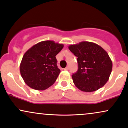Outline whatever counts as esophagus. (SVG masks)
<instances>
[{
  "mask_svg": "<svg viewBox=\"0 0 128 128\" xmlns=\"http://www.w3.org/2000/svg\"><path fill=\"white\" fill-rule=\"evenodd\" d=\"M68 66H67V67H66V68H64V70H68Z\"/></svg>",
  "mask_w": 128,
  "mask_h": 128,
  "instance_id": "esophagus-1",
  "label": "esophagus"
}]
</instances>
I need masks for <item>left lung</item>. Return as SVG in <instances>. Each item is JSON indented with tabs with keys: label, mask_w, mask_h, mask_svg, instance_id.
Instances as JSON below:
<instances>
[{
	"label": "left lung",
	"mask_w": 128,
	"mask_h": 128,
	"mask_svg": "<svg viewBox=\"0 0 128 128\" xmlns=\"http://www.w3.org/2000/svg\"><path fill=\"white\" fill-rule=\"evenodd\" d=\"M78 57V69L72 76L73 83L80 90L92 92L102 87L109 79L112 63L102 47L89 42H82L68 46Z\"/></svg>",
	"instance_id": "1"
}]
</instances>
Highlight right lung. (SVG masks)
Returning a JSON list of instances; mask_svg holds the SVG:
<instances>
[{
  "label": "right lung",
  "instance_id": "1",
  "mask_svg": "<svg viewBox=\"0 0 128 128\" xmlns=\"http://www.w3.org/2000/svg\"><path fill=\"white\" fill-rule=\"evenodd\" d=\"M62 44L43 41L25 52L20 65V74L27 86L36 90H44L52 86L60 73L56 55Z\"/></svg>",
  "mask_w": 128,
  "mask_h": 128
}]
</instances>
